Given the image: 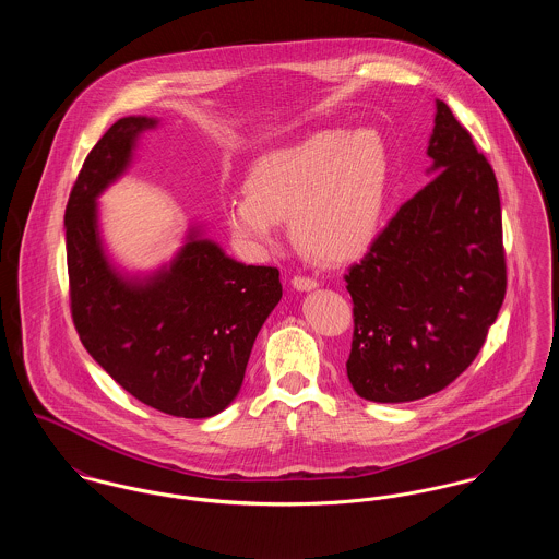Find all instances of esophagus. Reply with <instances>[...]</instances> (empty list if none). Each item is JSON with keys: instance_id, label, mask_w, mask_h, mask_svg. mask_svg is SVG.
Listing matches in <instances>:
<instances>
[{"instance_id": "34e87169", "label": "esophagus", "mask_w": 559, "mask_h": 559, "mask_svg": "<svg viewBox=\"0 0 559 559\" xmlns=\"http://www.w3.org/2000/svg\"><path fill=\"white\" fill-rule=\"evenodd\" d=\"M292 285H294V289H298V292H310V289H314L319 283L314 281V278H310V276H294L292 278Z\"/></svg>"}]
</instances>
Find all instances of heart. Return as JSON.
<instances>
[{"instance_id": "1", "label": "heart", "mask_w": 559, "mask_h": 559, "mask_svg": "<svg viewBox=\"0 0 559 559\" xmlns=\"http://www.w3.org/2000/svg\"><path fill=\"white\" fill-rule=\"evenodd\" d=\"M390 156L372 128L317 130L261 154L245 192L225 205L231 236L247 249L276 240L289 218L294 242L309 257L341 263L371 247L388 194Z\"/></svg>"}]
</instances>
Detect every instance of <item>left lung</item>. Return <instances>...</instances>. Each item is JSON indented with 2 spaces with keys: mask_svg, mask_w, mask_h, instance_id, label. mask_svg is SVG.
I'll use <instances>...</instances> for the list:
<instances>
[{
  "mask_svg": "<svg viewBox=\"0 0 559 559\" xmlns=\"http://www.w3.org/2000/svg\"><path fill=\"white\" fill-rule=\"evenodd\" d=\"M435 107L433 180L345 274L354 300L347 377L374 403L450 385L483 349L506 296L496 174L450 107Z\"/></svg>",
  "mask_w": 559,
  "mask_h": 559,
  "instance_id": "8db88e82",
  "label": "left lung"
}]
</instances>
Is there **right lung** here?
Segmentation results:
<instances>
[{
	"label": "right lung",
	"instance_id": "obj_1",
	"mask_svg": "<svg viewBox=\"0 0 559 559\" xmlns=\"http://www.w3.org/2000/svg\"><path fill=\"white\" fill-rule=\"evenodd\" d=\"M156 124L118 120L79 171L63 221L70 310L87 354L126 392L176 418H210L238 396L283 285L276 267L245 265L197 229L152 276L128 278L109 263L96 197L124 174L136 136Z\"/></svg>",
	"mask_w": 559,
	"mask_h": 559
}]
</instances>
